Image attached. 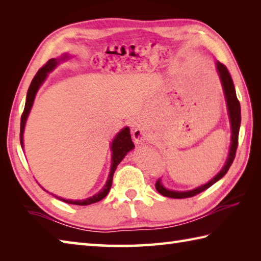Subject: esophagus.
<instances>
[{"mask_svg": "<svg viewBox=\"0 0 261 261\" xmlns=\"http://www.w3.org/2000/svg\"><path fill=\"white\" fill-rule=\"evenodd\" d=\"M130 125H131L132 129H134V139H135L136 142H140V141L145 139V137H146L145 132H143L142 127L139 124H138L137 120L132 119L130 121Z\"/></svg>", "mask_w": 261, "mask_h": 261, "instance_id": "esophagus-1", "label": "esophagus"}]
</instances>
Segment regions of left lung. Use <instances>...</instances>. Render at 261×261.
I'll return each mask as SVG.
<instances>
[{
  "label": "left lung",
  "mask_w": 261,
  "mask_h": 261,
  "mask_svg": "<svg viewBox=\"0 0 261 261\" xmlns=\"http://www.w3.org/2000/svg\"><path fill=\"white\" fill-rule=\"evenodd\" d=\"M216 70H218L221 84L223 87L225 101H226V107H228V112H229V119L231 123V145H230V150H229V156L228 159L223 166V168L220 170V173L214 176L212 179H211L206 184L199 186L197 188H194L192 191H185V192H178V191H170L167 188L164 187L162 181L158 179L156 181V190L158 193L162 194V195L166 197H171V198H187L192 197L194 195H197V194L202 193L203 191L207 190L208 187L215 184L216 181L220 180L222 177L228 173L230 166L232 165L236 157V151L238 148V138H239V130H240V123H241V110H240V103L239 99L237 97L236 88L233 85V81L231 79V75L229 73L228 68L225 67L223 64L220 62L216 63Z\"/></svg>",
  "instance_id": "8db88e82"
}]
</instances>
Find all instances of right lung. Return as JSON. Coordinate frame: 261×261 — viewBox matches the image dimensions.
Instances as JSON below:
<instances>
[{
    "label": "right lung",
    "mask_w": 261,
    "mask_h": 261,
    "mask_svg": "<svg viewBox=\"0 0 261 261\" xmlns=\"http://www.w3.org/2000/svg\"><path fill=\"white\" fill-rule=\"evenodd\" d=\"M69 56L68 55H64L63 57L60 58H51L49 59L48 62L42 66V67L38 70V73L36 74V76L33 77V80L31 82V84L29 86V90H28L27 93V99H25V105H24V110L23 113L21 115V126H20V143L21 147L23 149V132H24V125L25 122L28 119V115L30 113V110L32 108L33 101H35L36 94L39 90V87L42 85V83L45 82V80L47 79V75L53 71L56 66L63 62V60H66ZM135 148L134 142H132L131 139V135H130V129L129 127H124L122 129L118 135L115 136V138L112 141V145H111V151H112V164H111V170H110V175L107 184L104 185V187L102 188V191L95 194V195L92 197H88L86 199H82V201H73V199H65L62 197H58L60 201H63L65 203L68 204H75V205H90L93 203H96L98 201H101L105 196L108 195L110 192V188L112 186V180H113V175L114 171L118 167V165L122 162V159L125 157V154L129 152L130 150Z\"/></svg>",
    "instance_id": "obj_1"
}]
</instances>
